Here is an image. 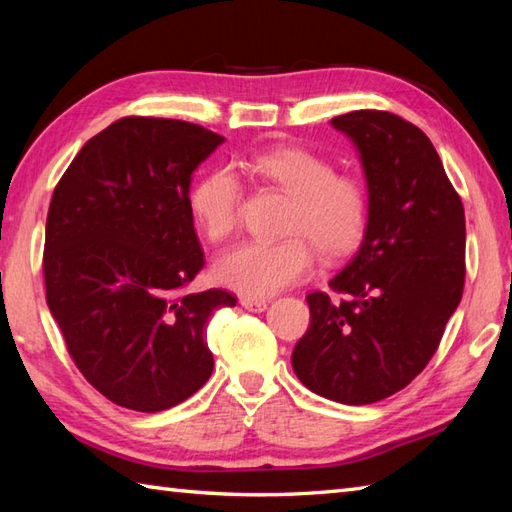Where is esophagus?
<instances>
[{
	"label": "esophagus",
	"mask_w": 512,
	"mask_h": 512,
	"mask_svg": "<svg viewBox=\"0 0 512 512\" xmlns=\"http://www.w3.org/2000/svg\"><path fill=\"white\" fill-rule=\"evenodd\" d=\"M239 303H242V308H246L248 312H264L268 308V301L253 299V297H242Z\"/></svg>",
	"instance_id": "34e87169"
}]
</instances>
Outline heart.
<instances>
[{"label": "heart", "mask_w": 512, "mask_h": 512, "mask_svg": "<svg viewBox=\"0 0 512 512\" xmlns=\"http://www.w3.org/2000/svg\"><path fill=\"white\" fill-rule=\"evenodd\" d=\"M255 178L273 184L290 198L281 242H246L213 266L217 284L244 297L277 295L310 275L314 253L336 259L350 253L367 228L369 202L363 184L336 176L330 160L301 147H277L255 154L242 165ZM242 189L233 171L217 169L195 184L191 215L202 235L222 244L237 226Z\"/></svg>", "instance_id": "obj_1"}]
</instances>
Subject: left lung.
Returning <instances> with one entry per match:
<instances>
[{
	"mask_svg": "<svg viewBox=\"0 0 512 512\" xmlns=\"http://www.w3.org/2000/svg\"><path fill=\"white\" fill-rule=\"evenodd\" d=\"M330 125L358 151L369 217L361 246L328 284L347 299L306 297L310 328L292 369L314 394L372 405L427 367L460 306L464 206L436 147L405 118L358 110Z\"/></svg>",
	"mask_w": 512,
	"mask_h": 512,
	"instance_id": "8db88e82",
	"label": "left lung"
}]
</instances>
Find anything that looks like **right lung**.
<instances>
[{
    "label": "right lung",
    "instance_id": "add662e5",
    "mask_svg": "<svg viewBox=\"0 0 512 512\" xmlns=\"http://www.w3.org/2000/svg\"><path fill=\"white\" fill-rule=\"evenodd\" d=\"M222 143L173 118H121L83 145L52 193L48 308L81 374L121 407L171 409L213 372L206 323L237 299L182 290L204 266L193 171Z\"/></svg>",
    "mask_w": 512,
    "mask_h": 512
}]
</instances>
